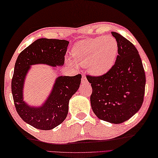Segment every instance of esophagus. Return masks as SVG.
Segmentation results:
<instances>
[{"label":"esophagus","instance_id":"34e87169","mask_svg":"<svg viewBox=\"0 0 158 158\" xmlns=\"http://www.w3.org/2000/svg\"><path fill=\"white\" fill-rule=\"evenodd\" d=\"M81 80H82V84H86V83H88L87 79H86V76H85V75H82Z\"/></svg>","mask_w":158,"mask_h":158}]
</instances>
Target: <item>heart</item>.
Listing matches in <instances>:
<instances>
[{"mask_svg": "<svg viewBox=\"0 0 158 158\" xmlns=\"http://www.w3.org/2000/svg\"><path fill=\"white\" fill-rule=\"evenodd\" d=\"M118 52V45L112 36H102L88 39L77 43L72 55L78 65L86 66L93 76H102L109 72L114 65ZM68 65L75 66L70 59Z\"/></svg>", "mask_w": 158, "mask_h": 158, "instance_id": "obj_1", "label": "heart"}]
</instances>
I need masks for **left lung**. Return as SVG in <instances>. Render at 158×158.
<instances>
[{"label": "left lung", "mask_w": 158, "mask_h": 158, "mask_svg": "<svg viewBox=\"0 0 158 158\" xmlns=\"http://www.w3.org/2000/svg\"><path fill=\"white\" fill-rule=\"evenodd\" d=\"M118 45L112 69L101 76H86L93 92L91 104L103 121L119 124L140 110L144 99L146 78L137 49L119 33L112 32Z\"/></svg>", "instance_id": "8db88e82"}]
</instances>
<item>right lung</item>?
Returning a JSON list of instances; mask_svg holds the SVG:
<instances>
[{
    "instance_id": "add662e5",
    "label": "right lung",
    "mask_w": 158,
    "mask_h": 158,
    "mask_svg": "<svg viewBox=\"0 0 158 158\" xmlns=\"http://www.w3.org/2000/svg\"><path fill=\"white\" fill-rule=\"evenodd\" d=\"M69 41L41 38L19 54L11 81V91L16 110L26 123L41 130H50L67 117L69 102L80 87L82 76L57 77L51 92L41 106H31L24 100V86L31 65L60 67L65 63Z\"/></svg>"
}]
</instances>
